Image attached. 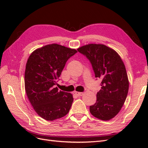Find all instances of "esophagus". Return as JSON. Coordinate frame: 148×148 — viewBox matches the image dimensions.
I'll list each match as a JSON object with an SVG mask.
<instances>
[{"label":"esophagus","mask_w":148,"mask_h":148,"mask_svg":"<svg viewBox=\"0 0 148 148\" xmlns=\"http://www.w3.org/2000/svg\"><path fill=\"white\" fill-rule=\"evenodd\" d=\"M83 92H75V95L78 96H82L83 95Z\"/></svg>","instance_id":"obj_1"}]
</instances>
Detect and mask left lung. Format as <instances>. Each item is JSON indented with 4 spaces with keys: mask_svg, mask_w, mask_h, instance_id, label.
<instances>
[{
    "mask_svg": "<svg viewBox=\"0 0 148 148\" xmlns=\"http://www.w3.org/2000/svg\"><path fill=\"white\" fill-rule=\"evenodd\" d=\"M77 50L90 61L95 77L102 80L96 102L89 107V111L102 120L113 119L122 109L128 92L129 81L123 62L117 52L104 44H89Z\"/></svg>",
    "mask_w": 148,
    "mask_h": 148,
    "instance_id": "left-lung-1",
    "label": "left lung"
}]
</instances>
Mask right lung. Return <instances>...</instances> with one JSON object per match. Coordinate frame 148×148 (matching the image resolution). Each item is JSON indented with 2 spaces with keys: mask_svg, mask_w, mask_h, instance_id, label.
I'll list each match as a JSON object with an SVG mask.
<instances>
[{
  "mask_svg": "<svg viewBox=\"0 0 148 148\" xmlns=\"http://www.w3.org/2000/svg\"><path fill=\"white\" fill-rule=\"evenodd\" d=\"M77 52L52 44L36 49L29 56L25 72V91L34 110L42 119L52 121L69 113L73 95L59 91L56 84L66 61Z\"/></svg>",
  "mask_w": 148,
  "mask_h": 148,
  "instance_id": "1",
  "label": "right lung"
}]
</instances>
